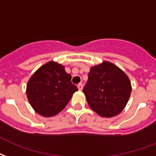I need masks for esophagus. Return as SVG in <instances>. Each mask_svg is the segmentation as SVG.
I'll return each mask as SVG.
<instances>
[{
    "instance_id": "34e87169",
    "label": "esophagus",
    "mask_w": 156,
    "mask_h": 156,
    "mask_svg": "<svg viewBox=\"0 0 156 156\" xmlns=\"http://www.w3.org/2000/svg\"><path fill=\"white\" fill-rule=\"evenodd\" d=\"M78 88L79 91H82V90H83V84H82V83H79V84H78Z\"/></svg>"
}]
</instances>
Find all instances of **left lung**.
Returning <instances> with one entry per match:
<instances>
[{
	"instance_id": "obj_1",
	"label": "left lung",
	"mask_w": 156,
	"mask_h": 156,
	"mask_svg": "<svg viewBox=\"0 0 156 156\" xmlns=\"http://www.w3.org/2000/svg\"><path fill=\"white\" fill-rule=\"evenodd\" d=\"M83 93L91 110L104 118L122 112L130 97L132 85L123 70L109 61L90 69Z\"/></svg>"
}]
</instances>
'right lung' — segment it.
I'll return each instance as SVG.
<instances>
[{
    "label": "right lung",
    "instance_id": "add662e5",
    "mask_svg": "<svg viewBox=\"0 0 156 156\" xmlns=\"http://www.w3.org/2000/svg\"><path fill=\"white\" fill-rule=\"evenodd\" d=\"M77 91L65 66L52 60L31 76L26 88L31 106L43 117H52L62 111Z\"/></svg>",
    "mask_w": 156,
    "mask_h": 156
}]
</instances>
